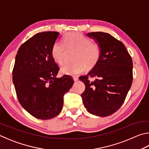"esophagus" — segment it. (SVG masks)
Instances as JSON below:
<instances>
[{
  "instance_id": "esophagus-1",
  "label": "esophagus",
  "mask_w": 149,
  "mask_h": 149,
  "mask_svg": "<svg viewBox=\"0 0 149 149\" xmlns=\"http://www.w3.org/2000/svg\"><path fill=\"white\" fill-rule=\"evenodd\" d=\"M73 79H74V81H77L79 79V78H78L77 76H74V77H73Z\"/></svg>"
}]
</instances>
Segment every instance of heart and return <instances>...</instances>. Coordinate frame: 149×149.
Returning a JSON list of instances; mask_svg holds the SVG:
<instances>
[{
    "mask_svg": "<svg viewBox=\"0 0 149 149\" xmlns=\"http://www.w3.org/2000/svg\"><path fill=\"white\" fill-rule=\"evenodd\" d=\"M66 50L75 51L74 62L66 63L61 67V72L64 75H76L83 72L86 67L92 69L98 63L101 56L100 45L84 35L72 32L66 34L61 42H55L52 45L51 55L54 61L62 64L64 61Z\"/></svg>",
    "mask_w": 149,
    "mask_h": 149,
    "instance_id": "heart-1",
    "label": "heart"
}]
</instances>
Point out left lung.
Returning <instances> with one entry per match:
<instances>
[{
  "label": "left lung",
  "instance_id": "left-lung-1",
  "mask_svg": "<svg viewBox=\"0 0 149 149\" xmlns=\"http://www.w3.org/2000/svg\"><path fill=\"white\" fill-rule=\"evenodd\" d=\"M87 36L100 45L101 56L87 74L79 77L85 85L81 98L88 113L107 117L117 111L125 100L133 80V63L123 43L111 35L94 32ZM89 77L96 79L91 82Z\"/></svg>",
  "mask_w": 149,
  "mask_h": 149
}]
</instances>
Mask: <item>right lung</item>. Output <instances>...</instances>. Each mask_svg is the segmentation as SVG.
<instances>
[{
	"mask_svg": "<svg viewBox=\"0 0 149 149\" xmlns=\"http://www.w3.org/2000/svg\"><path fill=\"white\" fill-rule=\"evenodd\" d=\"M57 32L37 33L21 45L15 56L12 79L18 100L35 118L51 119L61 113L64 94L74 84L68 75L56 78L59 68L52 58Z\"/></svg>",
	"mask_w": 149,
	"mask_h": 149,
	"instance_id": "add662e5",
	"label": "right lung"
}]
</instances>
